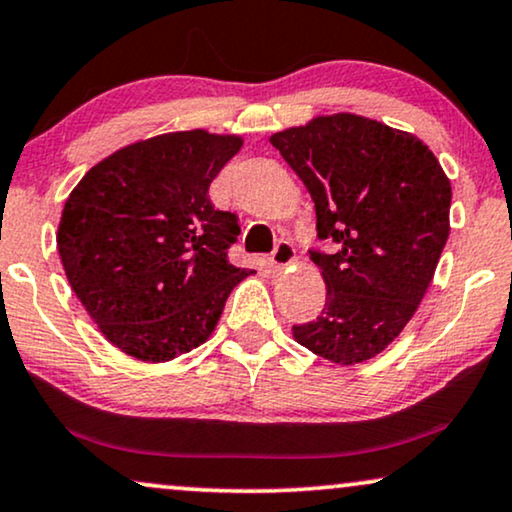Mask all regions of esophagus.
I'll list each match as a JSON object with an SVG mask.
<instances>
[{"instance_id": "34e87169", "label": "esophagus", "mask_w": 512, "mask_h": 512, "mask_svg": "<svg viewBox=\"0 0 512 512\" xmlns=\"http://www.w3.org/2000/svg\"><path fill=\"white\" fill-rule=\"evenodd\" d=\"M292 260H295V245H292L290 241H281L274 248V252H271L269 264H271V269H274V271H281V269L288 267Z\"/></svg>"}]
</instances>
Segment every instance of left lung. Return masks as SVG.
I'll list each match as a JSON object with an SVG mask.
<instances>
[{"mask_svg": "<svg viewBox=\"0 0 512 512\" xmlns=\"http://www.w3.org/2000/svg\"><path fill=\"white\" fill-rule=\"evenodd\" d=\"M316 203L311 250L327 297L318 318L292 325L316 356L356 365L403 332L433 281L449 236L452 185L412 133L358 114H332L271 135Z\"/></svg>", "mask_w": 512, "mask_h": 512, "instance_id": "obj_1", "label": "left lung"}]
</instances>
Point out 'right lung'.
<instances>
[{
  "label": "right lung",
  "mask_w": 512,
  "mask_h": 512,
  "mask_svg": "<svg viewBox=\"0 0 512 512\" xmlns=\"http://www.w3.org/2000/svg\"><path fill=\"white\" fill-rule=\"evenodd\" d=\"M238 135L180 131L135 142L88 170L65 201L60 262L107 342L163 363L206 342L229 292L250 276L229 262L238 217L208 189Z\"/></svg>",
  "instance_id": "right-lung-1"
}]
</instances>
